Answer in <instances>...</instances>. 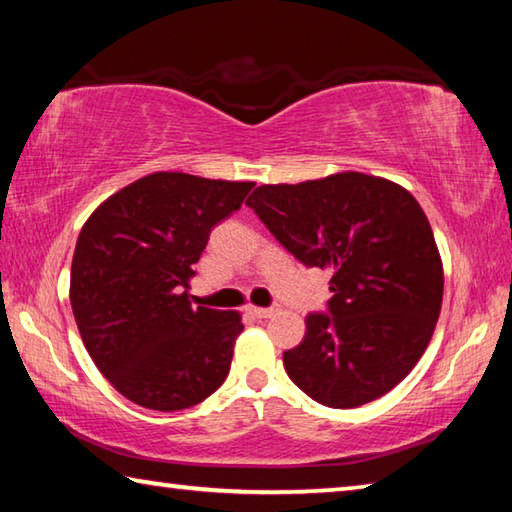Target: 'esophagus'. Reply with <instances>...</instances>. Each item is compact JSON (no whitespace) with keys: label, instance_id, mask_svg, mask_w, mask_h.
<instances>
[{"label":"esophagus","instance_id":"34e87169","mask_svg":"<svg viewBox=\"0 0 512 512\" xmlns=\"http://www.w3.org/2000/svg\"><path fill=\"white\" fill-rule=\"evenodd\" d=\"M250 314H253L255 318H273L277 311H280V307H250L248 309Z\"/></svg>","mask_w":512,"mask_h":512}]
</instances>
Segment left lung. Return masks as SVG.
<instances>
[{"mask_svg":"<svg viewBox=\"0 0 512 512\" xmlns=\"http://www.w3.org/2000/svg\"><path fill=\"white\" fill-rule=\"evenodd\" d=\"M309 268H329L327 311L305 318L284 368L332 409L386 395L427 350L443 305V262L420 203L391 180L343 171L262 185L246 201Z\"/></svg>","mask_w":512,"mask_h":512,"instance_id":"obj_1","label":"left lung"}]
</instances>
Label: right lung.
Here are the masks:
<instances>
[{
    "label": "right lung",
    "mask_w": 512,
    "mask_h": 512,
    "mask_svg": "<svg viewBox=\"0 0 512 512\" xmlns=\"http://www.w3.org/2000/svg\"><path fill=\"white\" fill-rule=\"evenodd\" d=\"M253 187L158 171L83 225L69 282L76 325L101 375L144 409H189L228 377L241 316L192 307L187 289L212 228Z\"/></svg>",
    "instance_id": "right-lung-1"
}]
</instances>
